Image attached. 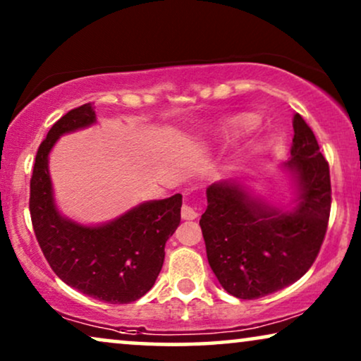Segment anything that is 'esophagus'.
<instances>
[{
	"mask_svg": "<svg viewBox=\"0 0 361 361\" xmlns=\"http://www.w3.org/2000/svg\"><path fill=\"white\" fill-rule=\"evenodd\" d=\"M180 215H182V219H184V220H194V219H197V215H199V214H197V210L190 204H184V205H182Z\"/></svg>",
	"mask_w": 361,
	"mask_h": 361,
	"instance_id": "34e87169",
	"label": "esophagus"
}]
</instances>
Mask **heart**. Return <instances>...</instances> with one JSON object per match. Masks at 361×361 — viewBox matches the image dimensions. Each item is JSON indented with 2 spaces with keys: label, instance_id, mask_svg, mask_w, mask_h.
<instances>
[{
  "label": "heart",
  "instance_id": "heart-1",
  "mask_svg": "<svg viewBox=\"0 0 361 361\" xmlns=\"http://www.w3.org/2000/svg\"><path fill=\"white\" fill-rule=\"evenodd\" d=\"M255 125V120H251V118H243V120L240 121V128H243V130H248Z\"/></svg>",
  "mask_w": 361,
  "mask_h": 361
}]
</instances>
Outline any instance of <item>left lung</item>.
<instances>
[{"label": "left lung", "instance_id": "1", "mask_svg": "<svg viewBox=\"0 0 361 361\" xmlns=\"http://www.w3.org/2000/svg\"><path fill=\"white\" fill-rule=\"evenodd\" d=\"M293 126L286 167L300 187L293 214L251 200L236 182H219L207 189L209 205L200 219L207 258L221 288L238 299H259L302 278L327 233L332 205L329 162L299 113Z\"/></svg>", "mask_w": 361, "mask_h": 361}]
</instances>
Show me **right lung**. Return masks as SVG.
Returning a JSON list of instances; mask_svg holds the SVG:
<instances>
[{"instance_id": "add662e5", "label": "right lung", "mask_w": 361, "mask_h": 361, "mask_svg": "<svg viewBox=\"0 0 361 361\" xmlns=\"http://www.w3.org/2000/svg\"><path fill=\"white\" fill-rule=\"evenodd\" d=\"M93 121V103H85L54 123L36 154L29 212L37 243L63 283L103 302L130 304L142 298L161 273L166 241L180 224L182 195L147 202L103 226L62 219L52 200L49 151L63 133Z\"/></svg>"}]
</instances>
